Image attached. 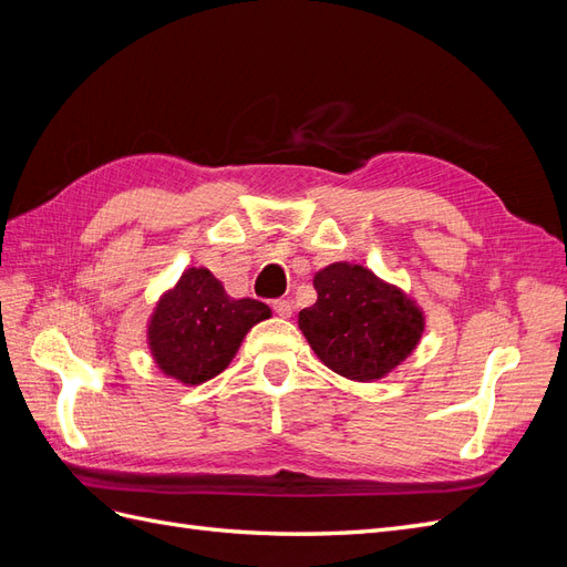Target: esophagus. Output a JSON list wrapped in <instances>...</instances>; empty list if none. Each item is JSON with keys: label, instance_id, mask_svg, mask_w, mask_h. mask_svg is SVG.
Instances as JSON below:
<instances>
[{"label": "esophagus", "instance_id": "obj_1", "mask_svg": "<svg viewBox=\"0 0 567 567\" xmlns=\"http://www.w3.org/2000/svg\"><path fill=\"white\" fill-rule=\"evenodd\" d=\"M271 307H274V312H277L281 319H290V317H293V302H288V300H274Z\"/></svg>", "mask_w": 567, "mask_h": 567}]
</instances>
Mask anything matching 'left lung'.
Instances as JSON below:
<instances>
[{
  "label": "left lung",
  "instance_id": "left-lung-1",
  "mask_svg": "<svg viewBox=\"0 0 567 567\" xmlns=\"http://www.w3.org/2000/svg\"><path fill=\"white\" fill-rule=\"evenodd\" d=\"M317 302L298 326L321 362L357 383L385 379L416 350L425 315L400 286L364 267L333 262L315 274Z\"/></svg>",
  "mask_w": 567,
  "mask_h": 567
}]
</instances>
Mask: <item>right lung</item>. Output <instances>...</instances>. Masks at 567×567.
Segmentation results:
<instances>
[{"label": "right lung", "instance_id": "obj_1", "mask_svg": "<svg viewBox=\"0 0 567 567\" xmlns=\"http://www.w3.org/2000/svg\"><path fill=\"white\" fill-rule=\"evenodd\" d=\"M269 317L265 302L231 298L210 269L188 267L153 307L146 346L167 379L200 385L225 371L246 333Z\"/></svg>", "mask_w": 567, "mask_h": 567}]
</instances>
